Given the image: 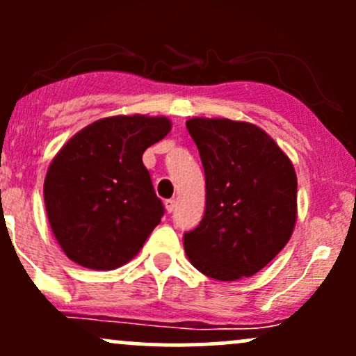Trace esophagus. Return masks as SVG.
Instances as JSON below:
<instances>
[{
    "instance_id": "34e87169",
    "label": "esophagus",
    "mask_w": 356,
    "mask_h": 356,
    "mask_svg": "<svg viewBox=\"0 0 356 356\" xmlns=\"http://www.w3.org/2000/svg\"><path fill=\"white\" fill-rule=\"evenodd\" d=\"M164 206L167 212H172L175 209V199H167V201H164Z\"/></svg>"
}]
</instances>
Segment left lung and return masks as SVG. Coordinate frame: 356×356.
<instances>
[{
	"instance_id": "1",
	"label": "left lung",
	"mask_w": 356,
	"mask_h": 356,
	"mask_svg": "<svg viewBox=\"0 0 356 356\" xmlns=\"http://www.w3.org/2000/svg\"><path fill=\"white\" fill-rule=\"evenodd\" d=\"M206 174V212L184 249L197 271L236 281L286 246L298 218L293 162L263 129L229 118L186 122Z\"/></svg>"
}]
</instances>
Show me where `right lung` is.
Segmentation results:
<instances>
[{
	"mask_svg": "<svg viewBox=\"0 0 356 356\" xmlns=\"http://www.w3.org/2000/svg\"><path fill=\"white\" fill-rule=\"evenodd\" d=\"M170 129L167 117H105L53 157L44 207L53 236L73 263L108 271L138 254L164 216L142 155Z\"/></svg>",
	"mask_w": 356,
	"mask_h": 356,
	"instance_id": "right-lung-1",
	"label": "right lung"
}]
</instances>
